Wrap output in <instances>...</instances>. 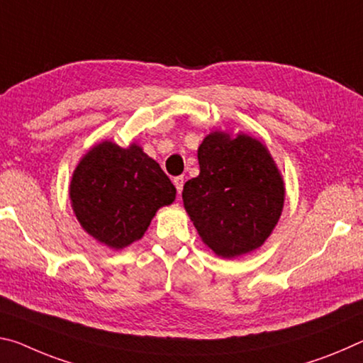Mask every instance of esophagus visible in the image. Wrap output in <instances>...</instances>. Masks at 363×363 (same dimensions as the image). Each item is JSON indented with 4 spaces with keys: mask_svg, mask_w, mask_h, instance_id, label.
Masks as SVG:
<instances>
[{
    "mask_svg": "<svg viewBox=\"0 0 363 363\" xmlns=\"http://www.w3.org/2000/svg\"><path fill=\"white\" fill-rule=\"evenodd\" d=\"M174 186H176V189H177V194L181 195V192H182V187H184V177L182 176H177V177H174Z\"/></svg>",
    "mask_w": 363,
    "mask_h": 363,
    "instance_id": "esophagus-1",
    "label": "esophagus"
}]
</instances>
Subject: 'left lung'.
<instances>
[{"label": "left lung", "mask_w": 363, "mask_h": 363, "mask_svg": "<svg viewBox=\"0 0 363 363\" xmlns=\"http://www.w3.org/2000/svg\"><path fill=\"white\" fill-rule=\"evenodd\" d=\"M200 174L184 184V208L218 257L262 247L284 205L283 176L260 140L215 130L199 147Z\"/></svg>", "instance_id": "obj_1"}]
</instances>
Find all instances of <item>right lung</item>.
Wrapping results in <instances>:
<instances>
[{
    "mask_svg": "<svg viewBox=\"0 0 363 363\" xmlns=\"http://www.w3.org/2000/svg\"><path fill=\"white\" fill-rule=\"evenodd\" d=\"M69 199L84 231L119 250L142 239L158 208L174 202L176 187L137 143L105 140L79 161Z\"/></svg>",
    "mask_w": 363,
    "mask_h": 363,
    "instance_id": "add662e5",
    "label": "right lung"
}]
</instances>
